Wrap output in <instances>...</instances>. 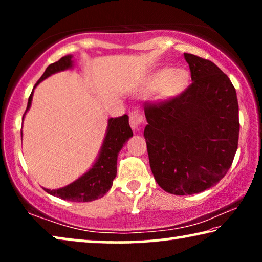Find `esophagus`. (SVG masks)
Segmentation results:
<instances>
[{
  "label": "esophagus",
  "mask_w": 262,
  "mask_h": 262,
  "mask_svg": "<svg viewBox=\"0 0 262 262\" xmlns=\"http://www.w3.org/2000/svg\"><path fill=\"white\" fill-rule=\"evenodd\" d=\"M144 118L143 114H142L140 111H133L129 114V125L132 127V129L137 130L139 127L143 123Z\"/></svg>",
  "instance_id": "obj_1"
}]
</instances>
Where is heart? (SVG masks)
<instances>
[{"label":"heart","instance_id":"obj_1","mask_svg":"<svg viewBox=\"0 0 262 262\" xmlns=\"http://www.w3.org/2000/svg\"><path fill=\"white\" fill-rule=\"evenodd\" d=\"M189 74L185 69L162 68L148 78L147 90H157V98L162 101L174 99L187 89Z\"/></svg>","mask_w":262,"mask_h":262}]
</instances>
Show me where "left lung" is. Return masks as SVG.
<instances>
[{"mask_svg":"<svg viewBox=\"0 0 262 262\" xmlns=\"http://www.w3.org/2000/svg\"><path fill=\"white\" fill-rule=\"evenodd\" d=\"M192 84L174 99L144 108L149 163L167 193L192 195L215 186L238 148L239 110L231 81L211 61L185 53Z\"/></svg>","mask_w":262,"mask_h":262,"instance_id":"left-lung-1","label":"left lung"}]
</instances>
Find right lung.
<instances>
[{
	"label": "right lung",
	"instance_id": "right-lung-1",
	"mask_svg": "<svg viewBox=\"0 0 262 262\" xmlns=\"http://www.w3.org/2000/svg\"><path fill=\"white\" fill-rule=\"evenodd\" d=\"M73 67V55H66L61 57L59 61L48 66L45 73L42 74V76L39 78V81L34 85L33 90L39 83L42 82L47 77L52 76L53 74L72 69ZM33 90L29 97L28 107H26L23 115V120L26 112L31 107ZM128 119L129 118H128L127 114L119 118L108 119L107 129H106L98 157H97L94 165L89 168V171L75 180L74 183L64 186V187L57 189H43L48 194L53 195V196H57L63 199V200L73 202H90L103 198L108 192V189L112 187L113 180L115 176H117L118 154L122 149L123 144L133 136V132ZM20 135L23 136V132H20Z\"/></svg>",
	"mask_w": 262,
	"mask_h": 262
}]
</instances>
